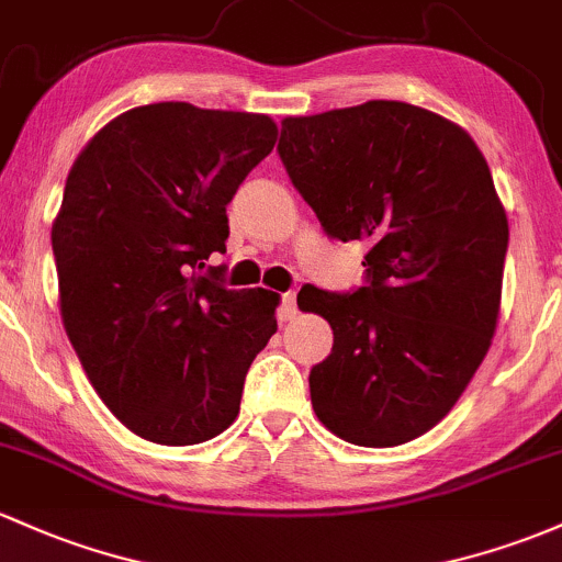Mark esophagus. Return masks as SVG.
<instances>
[{"mask_svg": "<svg viewBox=\"0 0 562 562\" xmlns=\"http://www.w3.org/2000/svg\"><path fill=\"white\" fill-rule=\"evenodd\" d=\"M294 316H297V292H286L281 303V322H292Z\"/></svg>", "mask_w": 562, "mask_h": 562, "instance_id": "esophagus-1", "label": "esophagus"}]
</instances>
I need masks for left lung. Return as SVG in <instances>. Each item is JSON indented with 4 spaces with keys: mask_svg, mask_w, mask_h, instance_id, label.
<instances>
[{
    "mask_svg": "<svg viewBox=\"0 0 562 562\" xmlns=\"http://www.w3.org/2000/svg\"><path fill=\"white\" fill-rule=\"evenodd\" d=\"M279 155L331 238L367 246V286H303L329 322L318 420L361 448L434 428L480 370L501 311L509 222L474 138L404 101L283 117Z\"/></svg>",
    "mask_w": 562,
    "mask_h": 562,
    "instance_id": "1",
    "label": "left lung"
}]
</instances>
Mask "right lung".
Here are the masks:
<instances>
[{
	"label": "right lung",
	"mask_w": 562,
	"mask_h": 562,
	"mask_svg": "<svg viewBox=\"0 0 562 562\" xmlns=\"http://www.w3.org/2000/svg\"><path fill=\"white\" fill-rule=\"evenodd\" d=\"M276 138L268 114L160 101L110 120L66 177L53 220L64 329L101 402L147 442L225 431L279 329V294L201 276Z\"/></svg>",
	"instance_id": "1"
}]
</instances>
